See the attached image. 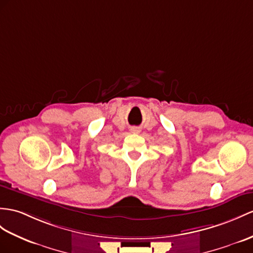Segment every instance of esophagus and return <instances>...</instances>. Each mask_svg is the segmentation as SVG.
Listing matches in <instances>:
<instances>
[{"mask_svg": "<svg viewBox=\"0 0 253 253\" xmlns=\"http://www.w3.org/2000/svg\"><path fill=\"white\" fill-rule=\"evenodd\" d=\"M132 132H136V133H137V132H139V130H138L137 127H133V128H132Z\"/></svg>", "mask_w": 253, "mask_h": 253, "instance_id": "34e87169", "label": "esophagus"}]
</instances>
